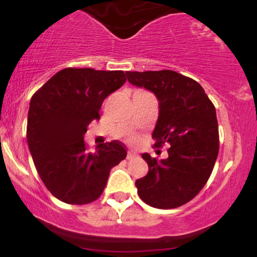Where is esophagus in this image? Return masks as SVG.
Listing matches in <instances>:
<instances>
[{"mask_svg": "<svg viewBox=\"0 0 257 257\" xmlns=\"http://www.w3.org/2000/svg\"><path fill=\"white\" fill-rule=\"evenodd\" d=\"M138 157V153L137 152H134V151H128V155H126V158L128 159H134V158H137Z\"/></svg>", "mask_w": 257, "mask_h": 257, "instance_id": "1", "label": "esophagus"}]
</instances>
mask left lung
<instances>
[{
	"mask_svg": "<svg viewBox=\"0 0 257 257\" xmlns=\"http://www.w3.org/2000/svg\"><path fill=\"white\" fill-rule=\"evenodd\" d=\"M129 83L152 91L159 113L152 139L168 144V158H151L146 176L135 181L139 197L158 209L190 202L206 184L219 153L216 111L198 82L172 70L125 72Z\"/></svg>",
	"mask_w": 257,
	"mask_h": 257,
	"instance_id": "left-lung-1",
	"label": "left lung"
}]
</instances>
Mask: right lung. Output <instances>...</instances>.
Returning <instances> with one entry per match:
<instances>
[{
	"label": "right lung",
	"instance_id": "right-lung-1",
	"mask_svg": "<svg viewBox=\"0 0 257 257\" xmlns=\"http://www.w3.org/2000/svg\"><path fill=\"white\" fill-rule=\"evenodd\" d=\"M123 71L64 69L30 100L26 138L35 167L55 198L67 204H88L104 191L110 170L125 158L119 141L84 145L87 126L99 119L102 101L119 89Z\"/></svg>",
	"mask_w": 257,
	"mask_h": 257
}]
</instances>
